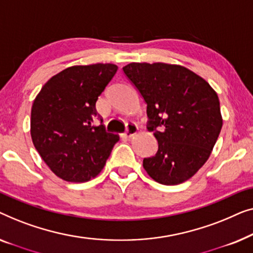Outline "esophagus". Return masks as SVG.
<instances>
[{
    "label": "esophagus",
    "instance_id": "34e87169",
    "mask_svg": "<svg viewBox=\"0 0 253 253\" xmlns=\"http://www.w3.org/2000/svg\"><path fill=\"white\" fill-rule=\"evenodd\" d=\"M137 131H138V127H137L136 124L130 123V124H128L127 129H126L125 133H123V137L130 138V137H133L134 135L137 133Z\"/></svg>",
    "mask_w": 253,
    "mask_h": 253
}]
</instances>
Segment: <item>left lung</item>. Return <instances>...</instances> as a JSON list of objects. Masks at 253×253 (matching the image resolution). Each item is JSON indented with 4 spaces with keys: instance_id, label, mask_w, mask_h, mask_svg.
Listing matches in <instances>:
<instances>
[{
    "instance_id": "obj_1",
    "label": "left lung",
    "mask_w": 253,
    "mask_h": 253,
    "mask_svg": "<svg viewBox=\"0 0 253 253\" xmlns=\"http://www.w3.org/2000/svg\"><path fill=\"white\" fill-rule=\"evenodd\" d=\"M124 73L147 103L148 129L158 151L143 159L158 183H182L208 161L222 127L214 89L187 67L165 63H130Z\"/></svg>"
}]
</instances>
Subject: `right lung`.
Listing matches in <instances>:
<instances>
[{
  "mask_svg": "<svg viewBox=\"0 0 253 253\" xmlns=\"http://www.w3.org/2000/svg\"><path fill=\"white\" fill-rule=\"evenodd\" d=\"M115 64L67 67L35 97L31 136L49 169L69 182H86L104 167L119 136L94 126L96 101L115 76Z\"/></svg>",
  "mask_w": 253,
  "mask_h": 253,
  "instance_id": "obj_1",
  "label": "right lung"
}]
</instances>
